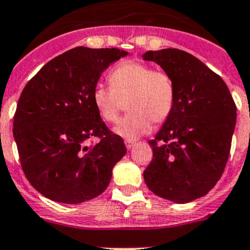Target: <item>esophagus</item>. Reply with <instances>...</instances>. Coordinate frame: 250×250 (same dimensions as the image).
<instances>
[{"label": "esophagus", "mask_w": 250, "mask_h": 250, "mask_svg": "<svg viewBox=\"0 0 250 250\" xmlns=\"http://www.w3.org/2000/svg\"><path fill=\"white\" fill-rule=\"evenodd\" d=\"M125 146H126V148H127V149L130 150V149H132L133 146H135V142H132V141L126 140V141H125Z\"/></svg>", "instance_id": "esophagus-1"}]
</instances>
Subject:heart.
<instances>
[{
    "label": "heart",
    "mask_w": 250,
    "mask_h": 250,
    "mask_svg": "<svg viewBox=\"0 0 250 250\" xmlns=\"http://www.w3.org/2000/svg\"><path fill=\"white\" fill-rule=\"evenodd\" d=\"M110 87L97 85L92 100L104 122L115 124L127 102L130 114L114 128L128 141L149 132L152 123L162 124L171 114L175 104V85L163 70H153L147 64L124 62L109 73Z\"/></svg>",
    "instance_id": "1"
}]
</instances>
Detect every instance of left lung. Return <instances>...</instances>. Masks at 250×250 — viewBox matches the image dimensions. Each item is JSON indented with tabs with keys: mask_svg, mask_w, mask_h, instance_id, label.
Returning a JSON list of instances; mask_svg holds the SVG:
<instances>
[{
	"mask_svg": "<svg viewBox=\"0 0 250 250\" xmlns=\"http://www.w3.org/2000/svg\"><path fill=\"white\" fill-rule=\"evenodd\" d=\"M171 76L175 104L149 141L153 159L143 172L148 188L174 203H189L216 185L229 159L236 126V105L221 78L187 52L148 51Z\"/></svg>",
	"mask_w": 250,
	"mask_h": 250,
	"instance_id": "obj_1",
	"label": "left lung"
}]
</instances>
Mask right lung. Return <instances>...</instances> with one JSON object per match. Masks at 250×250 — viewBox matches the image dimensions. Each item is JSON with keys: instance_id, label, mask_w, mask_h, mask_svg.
<instances>
[{"instance_id": "obj_1", "label": "right lung", "mask_w": 250, "mask_h": 250, "mask_svg": "<svg viewBox=\"0 0 250 250\" xmlns=\"http://www.w3.org/2000/svg\"><path fill=\"white\" fill-rule=\"evenodd\" d=\"M127 54L76 47L49 61L24 87L13 136L26 179L46 198L80 204L109 185L126 147L102 122L92 95L101 74ZM91 137L101 140L88 145Z\"/></svg>"}]
</instances>
